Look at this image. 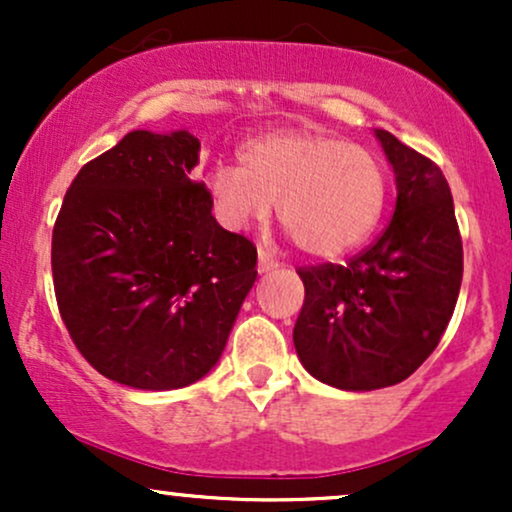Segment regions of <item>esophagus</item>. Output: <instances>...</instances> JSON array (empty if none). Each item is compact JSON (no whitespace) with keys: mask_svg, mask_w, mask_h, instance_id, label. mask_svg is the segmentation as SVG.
<instances>
[{"mask_svg":"<svg viewBox=\"0 0 512 512\" xmlns=\"http://www.w3.org/2000/svg\"><path fill=\"white\" fill-rule=\"evenodd\" d=\"M257 269H260V272H269V269H276L279 267V260H274L272 257V252H267V250H262L260 248V252H257Z\"/></svg>","mask_w":512,"mask_h":512,"instance_id":"34e87169","label":"esophagus"}]
</instances>
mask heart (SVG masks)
<instances>
[{"label":"heart","instance_id":"obj_1","mask_svg":"<svg viewBox=\"0 0 512 512\" xmlns=\"http://www.w3.org/2000/svg\"><path fill=\"white\" fill-rule=\"evenodd\" d=\"M240 168L221 166L207 190L223 226L264 221L279 202V223L298 250L337 257L380 221L387 199L383 161L358 144L310 132H276L240 149Z\"/></svg>","mask_w":512,"mask_h":512}]
</instances>
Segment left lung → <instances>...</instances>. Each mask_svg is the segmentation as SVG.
Here are the masks:
<instances>
[{"instance_id":"1","label":"left lung","mask_w":512,"mask_h":512,"mask_svg":"<svg viewBox=\"0 0 512 512\" xmlns=\"http://www.w3.org/2000/svg\"><path fill=\"white\" fill-rule=\"evenodd\" d=\"M397 175L395 214L346 264L298 267L305 301L293 344L310 375L339 390L407 380L433 354L462 284L450 185L431 158L375 129Z\"/></svg>"}]
</instances>
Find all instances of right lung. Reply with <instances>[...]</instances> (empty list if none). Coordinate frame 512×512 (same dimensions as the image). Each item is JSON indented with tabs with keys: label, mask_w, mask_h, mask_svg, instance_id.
I'll list each match as a JSON object with an SVG mask.
<instances>
[{
	"label": "right lung",
	"mask_w": 512,
	"mask_h": 512,
	"mask_svg": "<svg viewBox=\"0 0 512 512\" xmlns=\"http://www.w3.org/2000/svg\"><path fill=\"white\" fill-rule=\"evenodd\" d=\"M190 132H129L76 173L52 228V281L79 354L137 390H178L219 361L257 248L211 216Z\"/></svg>",
	"instance_id": "right-lung-1"
}]
</instances>
